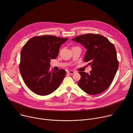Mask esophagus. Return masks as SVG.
<instances>
[{
    "instance_id": "esophagus-1",
    "label": "esophagus",
    "mask_w": 133,
    "mask_h": 133,
    "mask_svg": "<svg viewBox=\"0 0 133 133\" xmlns=\"http://www.w3.org/2000/svg\"><path fill=\"white\" fill-rule=\"evenodd\" d=\"M67 73H69V74H74V73H75V72L73 71H67Z\"/></svg>"
}]
</instances>
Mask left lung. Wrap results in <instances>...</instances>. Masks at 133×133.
<instances>
[{
	"label": "left lung",
	"mask_w": 133,
	"mask_h": 133,
	"mask_svg": "<svg viewBox=\"0 0 133 133\" xmlns=\"http://www.w3.org/2000/svg\"><path fill=\"white\" fill-rule=\"evenodd\" d=\"M72 40L87 49L83 60L92 67L89 74L79 72V87L90 95L104 92L112 82L118 67L115 46L106 37L97 34L81 35Z\"/></svg>",
	"instance_id": "obj_1"
}]
</instances>
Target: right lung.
I'll return each mask as SVG.
<instances>
[{
	"mask_svg": "<svg viewBox=\"0 0 133 133\" xmlns=\"http://www.w3.org/2000/svg\"><path fill=\"white\" fill-rule=\"evenodd\" d=\"M67 39L45 35L30 39L23 46L19 70L26 85L34 93L47 95L60 85L66 72L62 69L50 71V62L57 58L60 47Z\"/></svg>",
	"mask_w": 133,
	"mask_h": 133,
	"instance_id": "obj_1",
	"label": "right lung"
}]
</instances>
